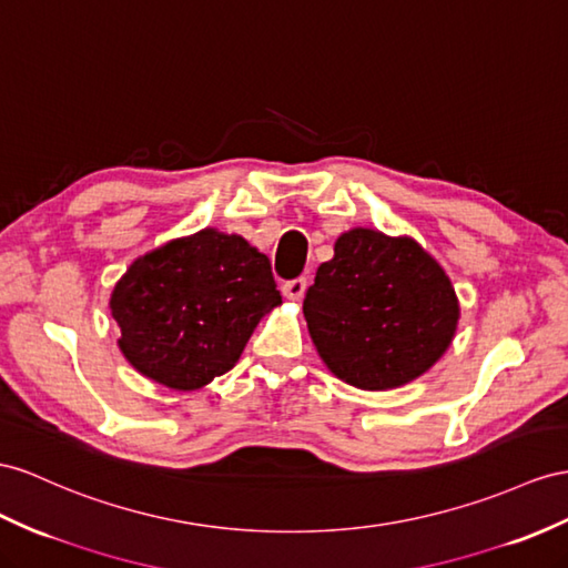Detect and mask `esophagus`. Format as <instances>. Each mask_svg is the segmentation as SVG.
<instances>
[{
    "mask_svg": "<svg viewBox=\"0 0 568 568\" xmlns=\"http://www.w3.org/2000/svg\"><path fill=\"white\" fill-rule=\"evenodd\" d=\"M304 290H307V278H304V275L283 283V295L287 300H302L304 297Z\"/></svg>",
    "mask_w": 568,
    "mask_h": 568,
    "instance_id": "1",
    "label": "esophagus"
}]
</instances>
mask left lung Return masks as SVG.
I'll return each instance as SVG.
<instances>
[{"mask_svg":"<svg viewBox=\"0 0 568 568\" xmlns=\"http://www.w3.org/2000/svg\"><path fill=\"white\" fill-rule=\"evenodd\" d=\"M302 310L328 369L367 390L425 374L458 324V300L442 266L417 242L367 227L338 237Z\"/></svg>","mask_w":568,"mask_h":568,"instance_id":"1","label":"left lung"}]
</instances>
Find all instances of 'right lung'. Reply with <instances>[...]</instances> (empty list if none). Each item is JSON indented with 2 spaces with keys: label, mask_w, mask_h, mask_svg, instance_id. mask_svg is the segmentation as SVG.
Returning <instances> with one entry per match:
<instances>
[{
  "label": "right lung",
  "mask_w": 568,
  "mask_h": 568,
  "mask_svg": "<svg viewBox=\"0 0 568 568\" xmlns=\"http://www.w3.org/2000/svg\"><path fill=\"white\" fill-rule=\"evenodd\" d=\"M275 304L268 256L206 227L136 258L114 285L110 310L122 353L141 374L194 390L235 367Z\"/></svg>",
  "instance_id": "add662e5"
}]
</instances>
